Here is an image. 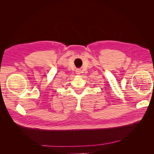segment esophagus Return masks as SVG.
<instances>
[{
	"label": "esophagus",
	"instance_id": "34e87169",
	"mask_svg": "<svg viewBox=\"0 0 154 154\" xmlns=\"http://www.w3.org/2000/svg\"><path fill=\"white\" fill-rule=\"evenodd\" d=\"M77 74H80V71H79V70H77Z\"/></svg>",
	"mask_w": 154,
	"mask_h": 154
}]
</instances>
